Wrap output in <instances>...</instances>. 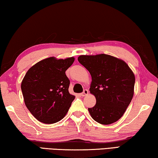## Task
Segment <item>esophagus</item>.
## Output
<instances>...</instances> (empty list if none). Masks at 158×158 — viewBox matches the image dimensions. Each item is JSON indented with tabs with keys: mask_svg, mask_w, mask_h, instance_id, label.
I'll use <instances>...</instances> for the list:
<instances>
[{
	"mask_svg": "<svg viewBox=\"0 0 158 158\" xmlns=\"http://www.w3.org/2000/svg\"><path fill=\"white\" fill-rule=\"evenodd\" d=\"M88 94V90L87 89H84L83 90V92H82L81 94V95L82 97H85V96H86V95H87Z\"/></svg>",
	"mask_w": 158,
	"mask_h": 158,
	"instance_id": "esophagus-1",
	"label": "esophagus"
}]
</instances>
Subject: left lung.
Returning a JSON list of instances; mask_svg holds the SVG:
<instances>
[{
	"instance_id": "8db88e82",
	"label": "left lung",
	"mask_w": 158,
	"mask_h": 158,
	"mask_svg": "<svg viewBox=\"0 0 158 158\" xmlns=\"http://www.w3.org/2000/svg\"><path fill=\"white\" fill-rule=\"evenodd\" d=\"M77 60L92 76L89 91L97 103L88 110L100 124L110 125L125 113L134 95L135 76L125 61L101 54L81 55Z\"/></svg>"
}]
</instances>
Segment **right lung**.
<instances>
[{"mask_svg":"<svg viewBox=\"0 0 158 158\" xmlns=\"http://www.w3.org/2000/svg\"><path fill=\"white\" fill-rule=\"evenodd\" d=\"M74 60L73 57H49L26 73L21 85L25 105L40 122L57 123L68 112L75 96L69 92L70 81L65 72Z\"/></svg>","mask_w":158,"mask_h":158,"instance_id":"obj_1","label":"right lung"}]
</instances>
